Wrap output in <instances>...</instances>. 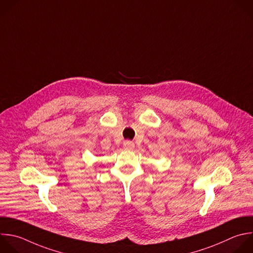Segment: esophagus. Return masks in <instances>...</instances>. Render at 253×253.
<instances>
[{
    "mask_svg": "<svg viewBox=\"0 0 253 253\" xmlns=\"http://www.w3.org/2000/svg\"><path fill=\"white\" fill-rule=\"evenodd\" d=\"M123 147H124V149H126V150H133L134 149V143L133 142H131V141H125L124 143H123Z\"/></svg>",
    "mask_w": 253,
    "mask_h": 253,
    "instance_id": "esophagus-1",
    "label": "esophagus"
}]
</instances>
